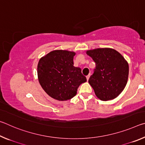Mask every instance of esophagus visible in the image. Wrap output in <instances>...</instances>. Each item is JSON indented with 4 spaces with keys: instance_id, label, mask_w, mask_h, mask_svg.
Here are the masks:
<instances>
[{
    "instance_id": "1",
    "label": "esophagus",
    "mask_w": 145,
    "mask_h": 145,
    "mask_svg": "<svg viewBox=\"0 0 145 145\" xmlns=\"http://www.w3.org/2000/svg\"><path fill=\"white\" fill-rule=\"evenodd\" d=\"M89 77H90V73H89V75H87L86 76V78H87V80H89Z\"/></svg>"
}]
</instances>
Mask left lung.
<instances>
[{
    "label": "left lung",
    "mask_w": 145,
    "mask_h": 145,
    "mask_svg": "<svg viewBox=\"0 0 145 145\" xmlns=\"http://www.w3.org/2000/svg\"><path fill=\"white\" fill-rule=\"evenodd\" d=\"M86 54L96 63L94 72L88 80L96 96L103 101L116 98L127 84L128 63L112 48L93 49L88 50Z\"/></svg>",
    "instance_id": "1"
}]
</instances>
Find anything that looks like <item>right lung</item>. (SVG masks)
Segmentation results:
<instances>
[{
  "instance_id": "right-lung-1",
  "label": "right lung",
  "mask_w": 145,
  "mask_h": 145,
  "mask_svg": "<svg viewBox=\"0 0 145 145\" xmlns=\"http://www.w3.org/2000/svg\"><path fill=\"white\" fill-rule=\"evenodd\" d=\"M74 52L56 50L41 57L38 64L39 82L50 97L59 101L70 100L79 86L87 81L79 67L73 66Z\"/></svg>"
}]
</instances>
